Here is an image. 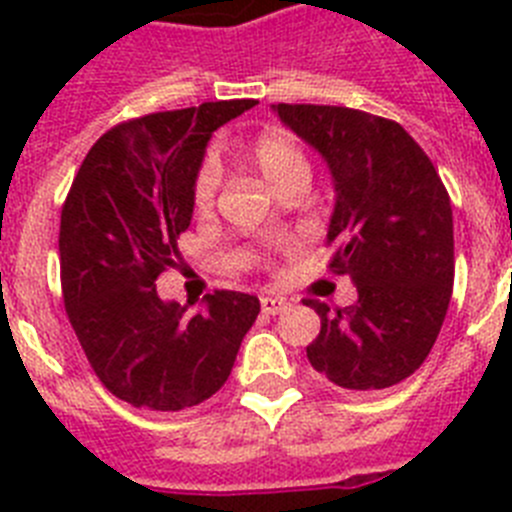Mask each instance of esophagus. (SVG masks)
Listing matches in <instances>:
<instances>
[{"mask_svg": "<svg viewBox=\"0 0 512 512\" xmlns=\"http://www.w3.org/2000/svg\"><path fill=\"white\" fill-rule=\"evenodd\" d=\"M287 307L289 302L284 300V297H274V295L261 297V310H264L266 315H279V312H284Z\"/></svg>", "mask_w": 512, "mask_h": 512, "instance_id": "obj_1", "label": "esophagus"}]
</instances>
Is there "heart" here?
<instances>
[{
  "label": "heart",
  "instance_id": "heart-1",
  "mask_svg": "<svg viewBox=\"0 0 512 512\" xmlns=\"http://www.w3.org/2000/svg\"><path fill=\"white\" fill-rule=\"evenodd\" d=\"M248 161L253 169L259 171L274 192H282L287 184L307 179L310 182V161H307L305 148L300 140L289 130L269 128L253 138L248 146ZM217 192V169L212 164H205L197 174L194 182V207L197 210H210L212 200Z\"/></svg>",
  "mask_w": 512,
  "mask_h": 512
}]
</instances>
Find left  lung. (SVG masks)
<instances>
[{
    "instance_id": "1",
    "label": "left lung",
    "mask_w": 512,
    "mask_h": 512,
    "mask_svg": "<svg viewBox=\"0 0 512 512\" xmlns=\"http://www.w3.org/2000/svg\"><path fill=\"white\" fill-rule=\"evenodd\" d=\"M279 120L328 164L336 207L330 271L356 284L359 300L320 315L307 346L312 369L346 392L408 379L431 354L454 287L449 192L423 148L395 120L330 104H271Z\"/></svg>"
}]
</instances>
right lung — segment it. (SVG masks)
I'll list each match as a JSON object with an SVG mask.
<instances>
[{
	"instance_id": "obj_1",
	"label": "right lung",
	"mask_w": 512,
	"mask_h": 512,
	"mask_svg": "<svg viewBox=\"0 0 512 512\" xmlns=\"http://www.w3.org/2000/svg\"><path fill=\"white\" fill-rule=\"evenodd\" d=\"M256 99L156 112L107 130L61 210V289L99 382L133 408L200 405L230 377L259 297L217 289L200 310L164 302L158 274L176 264L207 140Z\"/></svg>"
}]
</instances>
